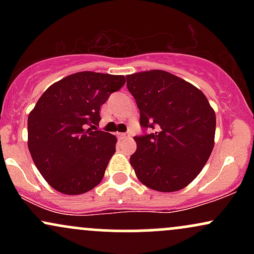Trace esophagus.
Here are the masks:
<instances>
[{"label":"esophagus","mask_w":254,"mask_h":254,"mask_svg":"<svg viewBox=\"0 0 254 254\" xmlns=\"http://www.w3.org/2000/svg\"><path fill=\"white\" fill-rule=\"evenodd\" d=\"M130 133L129 132H124V133H118V138L119 139H127L130 138Z\"/></svg>","instance_id":"esophagus-1"}]
</instances>
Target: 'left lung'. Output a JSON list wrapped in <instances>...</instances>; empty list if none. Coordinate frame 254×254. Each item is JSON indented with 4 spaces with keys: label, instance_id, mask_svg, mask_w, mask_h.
I'll list each match as a JSON object with an SVG mask.
<instances>
[{
    "label": "left lung",
    "instance_id": "left-lung-1",
    "mask_svg": "<svg viewBox=\"0 0 254 254\" xmlns=\"http://www.w3.org/2000/svg\"><path fill=\"white\" fill-rule=\"evenodd\" d=\"M127 87L141 127L155 129L135 136L130 164L136 177L151 190H182L199 174L214 148V110L202 90L164 70L127 75Z\"/></svg>",
    "mask_w": 254,
    "mask_h": 254
}]
</instances>
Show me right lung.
<instances>
[{
    "label": "right lung",
    "mask_w": 254,
    "mask_h": 254,
    "mask_svg": "<svg viewBox=\"0 0 254 254\" xmlns=\"http://www.w3.org/2000/svg\"><path fill=\"white\" fill-rule=\"evenodd\" d=\"M125 76L81 71L51 84L28 115V149L51 188L81 194L103 180L117 138L98 130L100 106Z\"/></svg>",
    "instance_id": "obj_1"
}]
</instances>
